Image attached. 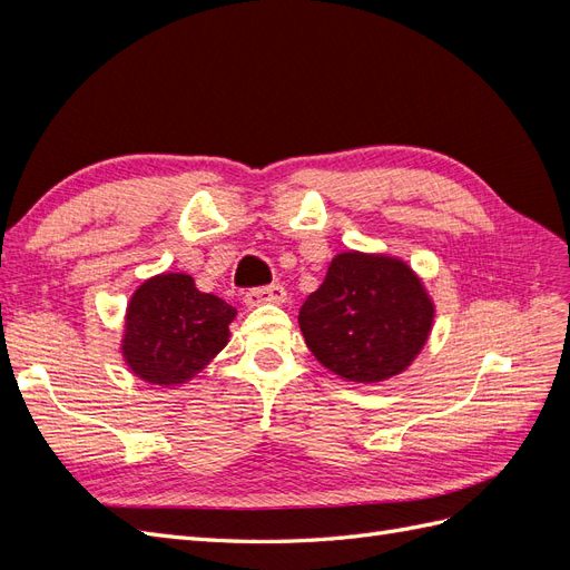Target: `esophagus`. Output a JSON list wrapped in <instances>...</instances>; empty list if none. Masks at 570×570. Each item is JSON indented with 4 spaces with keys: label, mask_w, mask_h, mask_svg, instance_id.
<instances>
[{
    "label": "esophagus",
    "mask_w": 570,
    "mask_h": 570,
    "mask_svg": "<svg viewBox=\"0 0 570 570\" xmlns=\"http://www.w3.org/2000/svg\"><path fill=\"white\" fill-rule=\"evenodd\" d=\"M287 292L283 285H268V287H252L245 292L247 306H262V304H283Z\"/></svg>",
    "instance_id": "34e87169"
}]
</instances>
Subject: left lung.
Returning <instances> with one entry per match:
<instances>
[{"label":"left lung","instance_id":"obj_1","mask_svg":"<svg viewBox=\"0 0 570 570\" xmlns=\"http://www.w3.org/2000/svg\"><path fill=\"white\" fill-rule=\"evenodd\" d=\"M435 306L419 275L392 256L344 252L299 308L306 347L352 383L402 373L430 335Z\"/></svg>","mask_w":570,"mask_h":570}]
</instances>
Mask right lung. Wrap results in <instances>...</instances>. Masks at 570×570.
<instances>
[{"mask_svg": "<svg viewBox=\"0 0 570 570\" xmlns=\"http://www.w3.org/2000/svg\"><path fill=\"white\" fill-rule=\"evenodd\" d=\"M235 314L185 273L154 275L128 304L124 356L151 385H183L226 347Z\"/></svg>", "mask_w": 570, "mask_h": 570, "instance_id": "right-lung-1", "label": "right lung"}]
</instances>
